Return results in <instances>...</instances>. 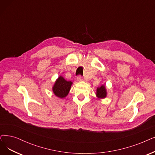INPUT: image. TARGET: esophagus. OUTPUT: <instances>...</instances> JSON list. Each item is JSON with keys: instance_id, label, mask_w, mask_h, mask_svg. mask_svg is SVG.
<instances>
[{"instance_id": "1", "label": "esophagus", "mask_w": 155, "mask_h": 155, "mask_svg": "<svg viewBox=\"0 0 155 155\" xmlns=\"http://www.w3.org/2000/svg\"><path fill=\"white\" fill-rule=\"evenodd\" d=\"M82 80H83V78H82V77L79 76V77H77V81H78V82H82Z\"/></svg>"}]
</instances>
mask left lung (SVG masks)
<instances>
[{
  "label": "left lung",
  "mask_w": 155,
  "mask_h": 155,
  "mask_svg": "<svg viewBox=\"0 0 155 155\" xmlns=\"http://www.w3.org/2000/svg\"><path fill=\"white\" fill-rule=\"evenodd\" d=\"M107 96V91L106 85L104 84L101 87H97L96 90V97L99 99H103L106 98Z\"/></svg>",
  "instance_id": "obj_1"
}]
</instances>
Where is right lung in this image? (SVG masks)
<instances>
[{
  "instance_id": "1",
  "label": "right lung",
  "mask_w": 155,
  "mask_h": 155,
  "mask_svg": "<svg viewBox=\"0 0 155 155\" xmlns=\"http://www.w3.org/2000/svg\"><path fill=\"white\" fill-rule=\"evenodd\" d=\"M72 84V82L67 81L63 76L60 75L54 84L52 90L56 97L63 99L68 96Z\"/></svg>"
}]
</instances>
